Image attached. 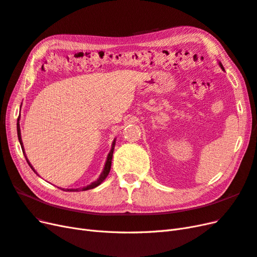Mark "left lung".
<instances>
[{"mask_svg":"<svg viewBox=\"0 0 257 257\" xmlns=\"http://www.w3.org/2000/svg\"><path fill=\"white\" fill-rule=\"evenodd\" d=\"M220 66H221V68H222V69H224V67H223V65H222V63H220Z\"/></svg>","mask_w":257,"mask_h":257,"instance_id":"8db88e82","label":"left lung"}]
</instances>
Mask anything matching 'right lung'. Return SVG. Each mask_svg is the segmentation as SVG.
<instances>
[{
  "label": "right lung",
  "instance_id": "add662e5",
  "mask_svg": "<svg viewBox=\"0 0 257 257\" xmlns=\"http://www.w3.org/2000/svg\"><path fill=\"white\" fill-rule=\"evenodd\" d=\"M19 119H20V116H19L18 120H17V134H18V139H19V143H20V145H21V148H22V152H23V154H25L26 160H27V162H28V164L30 165V167L32 168V170H33L34 173H36L35 170H34V168H33V166L30 164V162H29V160H28V158H27V155H26V153H25V149H23V144H22V139H21V133H20ZM114 145H115V139H114V141L112 142L111 149H110V152H109V154H108V157H107V160H106V163H105V166H104L103 172H102V174H100V176L98 177V179H97L96 181L92 182L91 184H89V185H87V186H84V188H81V189H66V191H69V192H78V191H81V190H82V191H87V190L94 189V188H96L97 185H99L100 183H102V182L105 180V179H106V177L108 176V174H109V172H110V167H111V160H112V154H113ZM36 174H37V173H36Z\"/></svg>",
  "mask_w": 257,
  "mask_h": 257
}]
</instances>
